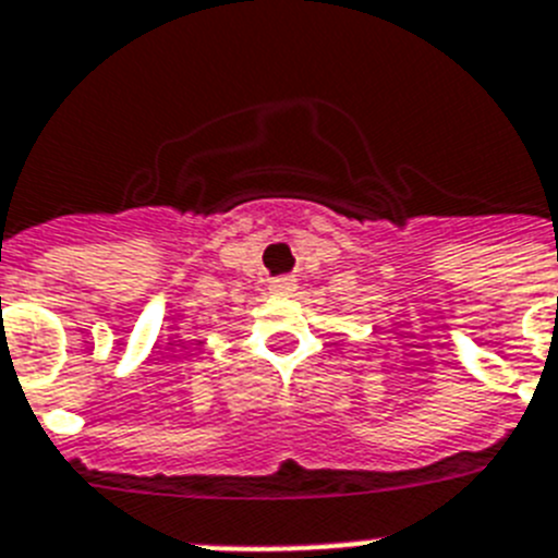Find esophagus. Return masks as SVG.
<instances>
[{"instance_id":"1","label":"esophagus","mask_w":558,"mask_h":558,"mask_svg":"<svg viewBox=\"0 0 558 558\" xmlns=\"http://www.w3.org/2000/svg\"><path fill=\"white\" fill-rule=\"evenodd\" d=\"M269 291H272V294H283V298H289V294L298 291V278H275L272 283H269Z\"/></svg>"}]
</instances>
